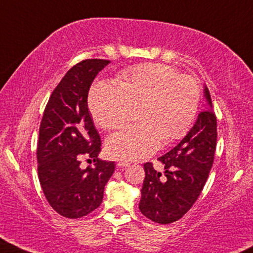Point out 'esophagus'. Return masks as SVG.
Listing matches in <instances>:
<instances>
[{
    "mask_svg": "<svg viewBox=\"0 0 253 253\" xmlns=\"http://www.w3.org/2000/svg\"><path fill=\"white\" fill-rule=\"evenodd\" d=\"M117 165L119 166V167H128L129 164L127 161H118Z\"/></svg>",
    "mask_w": 253,
    "mask_h": 253,
    "instance_id": "1",
    "label": "esophagus"
}]
</instances>
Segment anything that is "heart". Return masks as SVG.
Instances as JSON below:
<instances>
[{
    "instance_id": "1",
    "label": "heart",
    "mask_w": 253,
    "mask_h": 253,
    "mask_svg": "<svg viewBox=\"0 0 253 253\" xmlns=\"http://www.w3.org/2000/svg\"><path fill=\"white\" fill-rule=\"evenodd\" d=\"M200 86L166 64H142L119 76V84L100 81L92 86L88 107L99 126L119 128L141 106L139 120L107 139L108 154L121 160H142L164 141L170 143L189 132L200 104Z\"/></svg>"
}]
</instances>
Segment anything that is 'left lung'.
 Here are the masks:
<instances>
[{"label": "left lung", "mask_w": 253, "mask_h": 253, "mask_svg": "<svg viewBox=\"0 0 253 253\" xmlns=\"http://www.w3.org/2000/svg\"><path fill=\"white\" fill-rule=\"evenodd\" d=\"M203 93L208 107L198 114L187 135L159 158L165 166V176L153 164L143 165L146 176L139 209L155 223L169 224L187 213L209 176L216 150L217 120L207 85Z\"/></svg>", "instance_id": "left-lung-1"}]
</instances>
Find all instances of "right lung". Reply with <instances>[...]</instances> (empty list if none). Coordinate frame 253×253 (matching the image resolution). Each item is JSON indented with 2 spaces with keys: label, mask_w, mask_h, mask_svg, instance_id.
<instances>
[{
  "label": "right lung",
  "mask_w": 253,
  "mask_h": 253,
  "mask_svg": "<svg viewBox=\"0 0 253 253\" xmlns=\"http://www.w3.org/2000/svg\"><path fill=\"white\" fill-rule=\"evenodd\" d=\"M110 60L86 59L66 72L47 101L37 145L38 178L47 202L66 218H81L103 202L114 162L98 158L100 136L87 106L95 76ZM83 156L93 169L80 168Z\"/></svg>",
  "instance_id": "add662e5"
}]
</instances>
